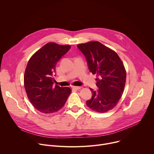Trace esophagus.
I'll return each instance as SVG.
<instances>
[{"instance_id": "1", "label": "esophagus", "mask_w": 154, "mask_h": 154, "mask_svg": "<svg viewBox=\"0 0 154 154\" xmlns=\"http://www.w3.org/2000/svg\"><path fill=\"white\" fill-rule=\"evenodd\" d=\"M72 88L73 90H79V89H80V88H81V87H75V86H72Z\"/></svg>"}]
</instances>
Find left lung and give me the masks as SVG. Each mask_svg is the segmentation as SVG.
<instances>
[{"mask_svg": "<svg viewBox=\"0 0 154 154\" xmlns=\"http://www.w3.org/2000/svg\"><path fill=\"white\" fill-rule=\"evenodd\" d=\"M85 55L88 69L96 74V86L91 100L86 102L91 110L104 113L114 108L123 94L127 73L123 63L117 53L97 41L77 45Z\"/></svg>", "mask_w": 154, "mask_h": 154, "instance_id": "left-lung-1", "label": "left lung"}]
</instances>
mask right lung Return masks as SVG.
Returning <instances> with one entry per match:
<instances>
[{
    "label": "right lung",
    "instance_id": "right-lung-1",
    "mask_svg": "<svg viewBox=\"0 0 154 154\" xmlns=\"http://www.w3.org/2000/svg\"><path fill=\"white\" fill-rule=\"evenodd\" d=\"M71 48L69 45L48 42L29 59L25 69L24 85L32 106L43 114H52L65 104L71 89L53 85L58 60Z\"/></svg>",
    "mask_w": 154,
    "mask_h": 154
}]
</instances>
